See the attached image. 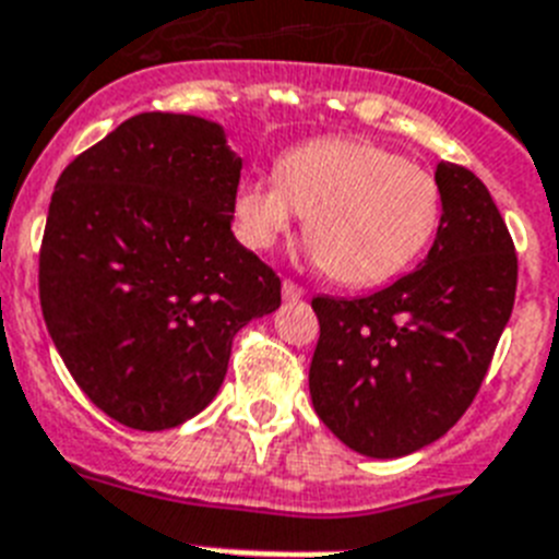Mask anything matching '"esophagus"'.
I'll return each mask as SVG.
<instances>
[{"label":"esophagus","mask_w":559,"mask_h":559,"mask_svg":"<svg viewBox=\"0 0 559 559\" xmlns=\"http://www.w3.org/2000/svg\"><path fill=\"white\" fill-rule=\"evenodd\" d=\"M305 297V288H299L297 283H290V280H285L283 283V299L285 302H297V299Z\"/></svg>","instance_id":"esophagus-1"}]
</instances>
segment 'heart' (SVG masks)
I'll list each match as a JSON object with an SVG mask.
<instances>
[{"instance_id": "1", "label": "heart", "mask_w": 559, "mask_h": 559, "mask_svg": "<svg viewBox=\"0 0 559 559\" xmlns=\"http://www.w3.org/2000/svg\"><path fill=\"white\" fill-rule=\"evenodd\" d=\"M297 214L313 260L342 285L365 288L424 254L441 223V186L373 141L317 138L285 152L274 180H246L234 194L248 248L274 246Z\"/></svg>"}]
</instances>
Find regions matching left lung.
<instances>
[{
	"label": "left lung",
	"mask_w": 559,
	"mask_h": 559,
	"mask_svg": "<svg viewBox=\"0 0 559 559\" xmlns=\"http://www.w3.org/2000/svg\"><path fill=\"white\" fill-rule=\"evenodd\" d=\"M441 223L416 271L370 297H317V416L353 452L404 457L447 436L478 393L518 288V257L492 194L436 166Z\"/></svg>",
	"instance_id": "left-lung-1"
}]
</instances>
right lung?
<instances>
[{
  "label": "right lung",
  "mask_w": 559,
  "mask_h": 559,
  "mask_svg": "<svg viewBox=\"0 0 559 559\" xmlns=\"http://www.w3.org/2000/svg\"><path fill=\"white\" fill-rule=\"evenodd\" d=\"M240 169L217 121L141 112L56 183L41 313L75 384L123 427L206 409L234 333L280 308V276L231 231Z\"/></svg>",
  "instance_id": "1"
}]
</instances>
